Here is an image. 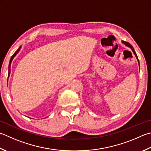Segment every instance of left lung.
Wrapping results in <instances>:
<instances>
[{"mask_svg": "<svg viewBox=\"0 0 151 151\" xmlns=\"http://www.w3.org/2000/svg\"><path fill=\"white\" fill-rule=\"evenodd\" d=\"M122 44H125V45H126V46H128V47H129V48H131V50H132V52H134V55H135V57H136V59H137V61H138V63H139V59H138V58H137V54H136V53H135V50H134V48H133V46H132L131 45V44H129V42H126V41L122 40ZM139 68H140V67H139Z\"/></svg>", "mask_w": 151, "mask_h": 151, "instance_id": "8db88e82", "label": "left lung"}]
</instances>
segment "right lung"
Returning <instances> with one entry per match:
<instances>
[{"instance_id":"1","label":"right lung","mask_w":151,"mask_h":151,"mask_svg":"<svg viewBox=\"0 0 151 151\" xmlns=\"http://www.w3.org/2000/svg\"><path fill=\"white\" fill-rule=\"evenodd\" d=\"M21 48H22V46H19V48L17 50V51L14 53V54L12 55V56L11 58H10V63H9V65H8V77L10 76V66H11V63H12V60H14V58L15 56H16L17 54H18V52H19V50L21 49Z\"/></svg>"}]
</instances>
